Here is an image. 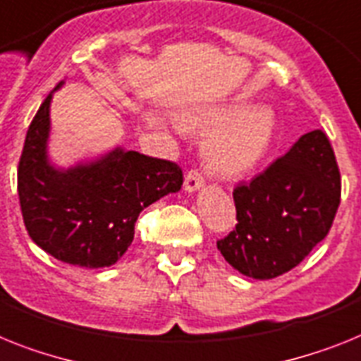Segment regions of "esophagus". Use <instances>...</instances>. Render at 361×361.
<instances>
[{
	"mask_svg": "<svg viewBox=\"0 0 361 361\" xmlns=\"http://www.w3.org/2000/svg\"><path fill=\"white\" fill-rule=\"evenodd\" d=\"M202 184H204V178H202V175L199 173L197 169L188 171L186 178H184V190H186L188 193H193L197 192V190H201Z\"/></svg>",
	"mask_w": 361,
	"mask_h": 361,
	"instance_id": "esophagus-1",
	"label": "esophagus"
}]
</instances>
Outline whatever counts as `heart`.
<instances>
[{
  "label": "heart",
  "mask_w": 361,
  "mask_h": 361,
  "mask_svg": "<svg viewBox=\"0 0 361 361\" xmlns=\"http://www.w3.org/2000/svg\"><path fill=\"white\" fill-rule=\"evenodd\" d=\"M184 130L208 133L202 145L207 168L221 177L249 173L269 151L276 130L275 112L266 105H212L178 118Z\"/></svg>",
  "instance_id": "b5f03b06"
}]
</instances>
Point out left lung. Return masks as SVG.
Listing matches in <instances>:
<instances>
[{"mask_svg": "<svg viewBox=\"0 0 361 361\" xmlns=\"http://www.w3.org/2000/svg\"><path fill=\"white\" fill-rule=\"evenodd\" d=\"M339 190L326 134H302L264 173L234 188L236 231L217 241V249L241 275L256 281L284 275L329 234Z\"/></svg>", "mask_w": 361, "mask_h": 361, "instance_id": "8db88e82", "label": "left lung"}]
</instances>
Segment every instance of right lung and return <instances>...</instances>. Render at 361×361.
Here are the masks:
<instances>
[{
	"label": "right lung",
	"mask_w": 361,
	"mask_h": 361,
	"mask_svg": "<svg viewBox=\"0 0 361 361\" xmlns=\"http://www.w3.org/2000/svg\"><path fill=\"white\" fill-rule=\"evenodd\" d=\"M29 125L18 166V195L31 240L56 260L109 267L134 238L140 212L183 186V169L169 160L112 149L99 159L56 168L47 154L53 94Z\"/></svg>",
	"instance_id": "add662e5"
}]
</instances>
